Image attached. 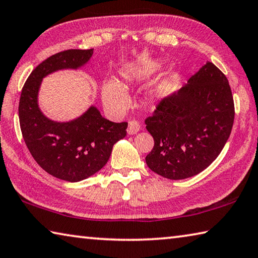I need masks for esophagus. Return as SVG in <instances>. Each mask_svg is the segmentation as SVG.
<instances>
[{
    "mask_svg": "<svg viewBox=\"0 0 258 258\" xmlns=\"http://www.w3.org/2000/svg\"><path fill=\"white\" fill-rule=\"evenodd\" d=\"M140 131V124L137 120H131L128 121V127H127V133L128 134H135Z\"/></svg>",
    "mask_w": 258,
    "mask_h": 258,
    "instance_id": "esophagus-1",
    "label": "esophagus"
}]
</instances>
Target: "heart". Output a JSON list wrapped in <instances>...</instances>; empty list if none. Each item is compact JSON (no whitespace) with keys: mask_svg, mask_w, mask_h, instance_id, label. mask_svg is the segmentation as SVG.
Here are the masks:
<instances>
[{"mask_svg":"<svg viewBox=\"0 0 258 258\" xmlns=\"http://www.w3.org/2000/svg\"><path fill=\"white\" fill-rule=\"evenodd\" d=\"M160 68V63L156 61L141 64H130L121 71V78L127 83H139L146 81L152 74ZM102 100L104 106L113 111H123L128 106V95L118 82L107 81L102 86Z\"/></svg>","mask_w":258,"mask_h":258,"instance_id":"obj_1","label":"heart"}]
</instances>
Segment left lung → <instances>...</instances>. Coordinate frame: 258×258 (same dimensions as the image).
I'll list each match as a JSON object with an SVG mask.
<instances>
[{
  "label": "left lung",
  "instance_id": "1",
  "mask_svg": "<svg viewBox=\"0 0 258 258\" xmlns=\"http://www.w3.org/2000/svg\"><path fill=\"white\" fill-rule=\"evenodd\" d=\"M233 120L228 78L208 61L184 86L161 100L146 119L155 141L146 157L148 167L169 180L197 175L220 155Z\"/></svg>",
  "mask_w": 258,
  "mask_h": 258
}]
</instances>
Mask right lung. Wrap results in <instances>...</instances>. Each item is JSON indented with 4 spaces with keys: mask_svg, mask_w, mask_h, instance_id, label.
<instances>
[{
    "mask_svg": "<svg viewBox=\"0 0 258 258\" xmlns=\"http://www.w3.org/2000/svg\"><path fill=\"white\" fill-rule=\"evenodd\" d=\"M92 54L93 49L66 50L51 55L30 73L20 95V130L30 155L46 173L68 182L82 181L99 172L127 128L125 121L103 118L93 106L67 123L49 119L38 108L43 77L60 69L84 66Z\"/></svg>",
    "mask_w": 258,
    "mask_h": 258,
    "instance_id": "1",
    "label": "right lung"
}]
</instances>
